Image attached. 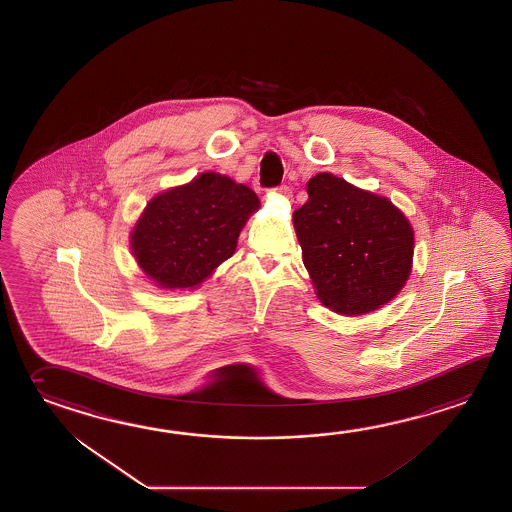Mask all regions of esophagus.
Instances as JSON below:
<instances>
[{
  "label": "esophagus",
  "instance_id": "esophagus-1",
  "mask_svg": "<svg viewBox=\"0 0 512 512\" xmlns=\"http://www.w3.org/2000/svg\"><path fill=\"white\" fill-rule=\"evenodd\" d=\"M276 191L283 194V196H291V187H289V185H280Z\"/></svg>",
  "mask_w": 512,
  "mask_h": 512
}]
</instances>
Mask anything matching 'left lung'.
<instances>
[{
	"mask_svg": "<svg viewBox=\"0 0 512 512\" xmlns=\"http://www.w3.org/2000/svg\"><path fill=\"white\" fill-rule=\"evenodd\" d=\"M292 214L316 294L340 314H363L391 301L411 274L414 232L387 198L329 172L307 185Z\"/></svg>",
	"mask_w": 512,
	"mask_h": 512,
	"instance_id": "left-lung-1",
	"label": "left lung"
}]
</instances>
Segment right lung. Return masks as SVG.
<instances>
[{"instance_id": "obj_1", "label": "right lung", "mask_w": 512, "mask_h": 512, "mask_svg": "<svg viewBox=\"0 0 512 512\" xmlns=\"http://www.w3.org/2000/svg\"><path fill=\"white\" fill-rule=\"evenodd\" d=\"M258 207L249 187L203 172L149 201L132 231V254L161 287H194L231 258L241 227Z\"/></svg>"}]
</instances>
